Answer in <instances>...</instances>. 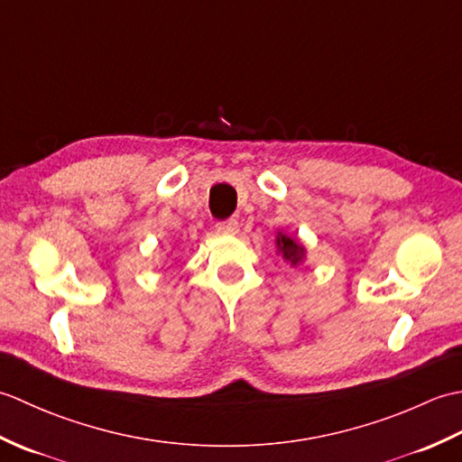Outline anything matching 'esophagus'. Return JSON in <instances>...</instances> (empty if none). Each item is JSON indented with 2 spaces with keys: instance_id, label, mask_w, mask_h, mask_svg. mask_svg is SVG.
Segmentation results:
<instances>
[{
  "instance_id": "obj_1",
  "label": "esophagus",
  "mask_w": 462,
  "mask_h": 462,
  "mask_svg": "<svg viewBox=\"0 0 462 462\" xmlns=\"http://www.w3.org/2000/svg\"><path fill=\"white\" fill-rule=\"evenodd\" d=\"M238 220H234V218H228V220H222V222H218L216 224V232L218 234H238Z\"/></svg>"
}]
</instances>
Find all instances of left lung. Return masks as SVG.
Instances as JSON below:
<instances>
[{
  "mask_svg": "<svg viewBox=\"0 0 462 462\" xmlns=\"http://www.w3.org/2000/svg\"><path fill=\"white\" fill-rule=\"evenodd\" d=\"M276 244H278V250L282 252V256L286 258V260L291 263V266H296V263L301 262V258H303V248L300 246V244H296V242H293V240L288 238V236H283V234H280Z\"/></svg>",
  "mask_w": 462,
  "mask_h": 462,
  "instance_id": "1",
  "label": "left lung"
}]
</instances>
